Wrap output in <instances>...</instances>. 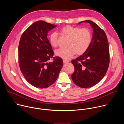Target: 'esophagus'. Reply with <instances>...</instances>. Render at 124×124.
Returning <instances> with one entry per match:
<instances>
[{
	"label": "esophagus",
	"instance_id": "obj_1",
	"mask_svg": "<svg viewBox=\"0 0 124 124\" xmlns=\"http://www.w3.org/2000/svg\"><path fill=\"white\" fill-rule=\"evenodd\" d=\"M69 61H67V60H63V63L64 64H66V63H69Z\"/></svg>",
	"mask_w": 124,
	"mask_h": 124
}]
</instances>
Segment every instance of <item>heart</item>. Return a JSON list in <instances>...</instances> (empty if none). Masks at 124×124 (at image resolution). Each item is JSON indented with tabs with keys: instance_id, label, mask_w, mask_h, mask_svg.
<instances>
[{
	"instance_id": "obj_1",
	"label": "heart",
	"mask_w": 124,
	"mask_h": 124,
	"mask_svg": "<svg viewBox=\"0 0 124 124\" xmlns=\"http://www.w3.org/2000/svg\"><path fill=\"white\" fill-rule=\"evenodd\" d=\"M60 32L69 38L66 48H59L55 51L56 56L64 60H69L76 54L81 55L89 48L92 39L90 30L87 28H80L67 25L60 29ZM51 46L56 47L58 43V35L56 32L51 33L49 36Z\"/></svg>"
}]
</instances>
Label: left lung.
Here are the masks:
<instances>
[{"mask_svg": "<svg viewBox=\"0 0 124 124\" xmlns=\"http://www.w3.org/2000/svg\"><path fill=\"white\" fill-rule=\"evenodd\" d=\"M90 23L93 29L91 44L85 52L73 60L75 72L72 78L77 86L88 88L94 86L104 77L109 64V48L104 31L92 21L80 22Z\"/></svg>", "mask_w": 124, "mask_h": 124, "instance_id": "1", "label": "left lung"}]
</instances>
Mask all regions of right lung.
<instances>
[{
    "mask_svg": "<svg viewBox=\"0 0 124 124\" xmlns=\"http://www.w3.org/2000/svg\"><path fill=\"white\" fill-rule=\"evenodd\" d=\"M56 27L39 21L31 25L22 34L19 45V63L25 79L38 88H45L57 80L62 68L61 58L54 57L47 38V32ZM54 59L50 62V59Z\"/></svg>",
    "mask_w": 124,
    "mask_h": 124,
    "instance_id": "1",
    "label": "right lung"
}]
</instances>
